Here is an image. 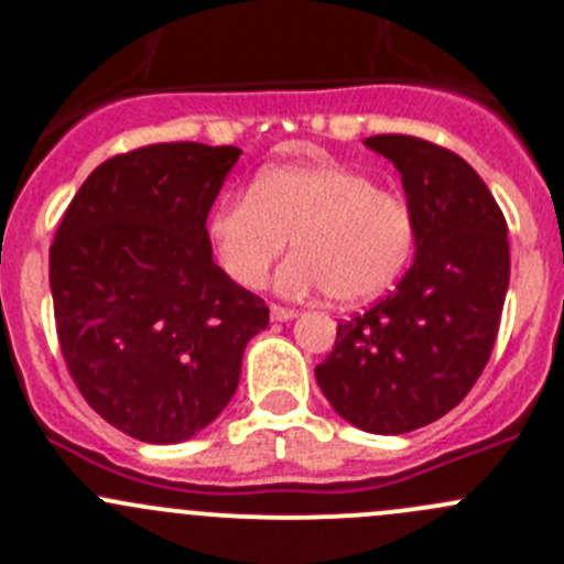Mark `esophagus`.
<instances>
[{
	"label": "esophagus",
	"instance_id": "1",
	"mask_svg": "<svg viewBox=\"0 0 564 564\" xmlns=\"http://www.w3.org/2000/svg\"><path fill=\"white\" fill-rule=\"evenodd\" d=\"M296 310L291 307H279V304H271V321H293L296 318Z\"/></svg>",
	"mask_w": 564,
	"mask_h": 564
}]
</instances>
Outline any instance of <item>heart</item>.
<instances>
[{
	"instance_id": "b5f03b06",
	"label": "heart",
	"mask_w": 564,
	"mask_h": 564,
	"mask_svg": "<svg viewBox=\"0 0 564 564\" xmlns=\"http://www.w3.org/2000/svg\"><path fill=\"white\" fill-rule=\"evenodd\" d=\"M207 235L218 265L243 288L260 285L293 238L296 254L279 271V291H326L340 304L388 291L417 240L410 202L340 163L260 171L249 193L218 198Z\"/></svg>"
}]
</instances>
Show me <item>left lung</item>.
Listing matches in <instances>:
<instances>
[{
    "label": "left lung",
    "instance_id": "obj_1",
    "mask_svg": "<svg viewBox=\"0 0 564 564\" xmlns=\"http://www.w3.org/2000/svg\"><path fill=\"white\" fill-rule=\"evenodd\" d=\"M366 147L399 169L415 262L382 302L337 324L315 379L357 429L404 434L454 410L485 371L509 288L507 221L459 154L412 135Z\"/></svg>",
    "mask_w": 564,
    "mask_h": 564
}]
</instances>
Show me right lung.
<instances>
[{
  "label": "right lung",
  "instance_id": "obj_1",
  "mask_svg": "<svg viewBox=\"0 0 564 564\" xmlns=\"http://www.w3.org/2000/svg\"><path fill=\"white\" fill-rule=\"evenodd\" d=\"M240 149L152 143L90 171L50 249L55 326L83 399L143 443L216 421L243 348L268 326L260 296L213 262L207 213Z\"/></svg>",
  "mask_w": 564,
  "mask_h": 564
}]
</instances>
